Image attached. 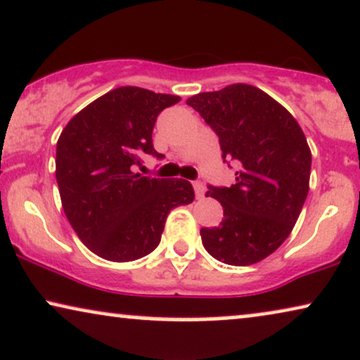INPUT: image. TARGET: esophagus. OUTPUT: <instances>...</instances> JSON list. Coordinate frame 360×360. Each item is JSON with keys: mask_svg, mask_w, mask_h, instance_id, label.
<instances>
[{"mask_svg": "<svg viewBox=\"0 0 360 360\" xmlns=\"http://www.w3.org/2000/svg\"><path fill=\"white\" fill-rule=\"evenodd\" d=\"M193 186H194V193H196V198H198V199L205 198V191H206L205 184H202L201 181H196V183H194Z\"/></svg>", "mask_w": 360, "mask_h": 360, "instance_id": "esophagus-1", "label": "esophagus"}]
</instances>
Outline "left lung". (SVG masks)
Segmentation results:
<instances>
[{"label": "left lung", "mask_w": 360, "mask_h": 360, "mask_svg": "<svg viewBox=\"0 0 360 360\" xmlns=\"http://www.w3.org/2000/svg\"><path fill=\"white\" fill-rule=\"evenodd\" d=\"M186 103L218 134L223 158L238 162L235 184L206 193L221 202L223 221L201 228L202 246L226 265L262 262L292 233L309 194L305 134L281 103L248 84L193 95Z\"/></svg>", "instance_id": "8db88e82"}]
</instances>
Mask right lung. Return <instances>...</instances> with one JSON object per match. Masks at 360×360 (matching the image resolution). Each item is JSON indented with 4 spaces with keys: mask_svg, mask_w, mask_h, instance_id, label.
I'll list each match as a JSON object with an SVG mask.
<instances>
[{
    "mask_svg": "<svg viewBox=\"0 0 360 360\" xmlns=\"http://www.w3.org/2000/svg\"><path fill=\"white\" fill-rule=\"evenodd\" d=\"M177 95L119 86L82 109L56 142L55 176L65 216L82 243L109 262H132L158 248L169 211L191 205L186 179L136 172L155 153L153 129Z\"/></svg>",
    "mask_w": 360,
    "mask_h": 360,
    "instance_id": "add662e5",
    "label": "right lung"
}]
</instances>
